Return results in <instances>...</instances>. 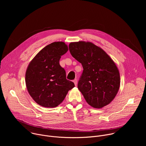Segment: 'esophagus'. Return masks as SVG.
Listing matches in <instances>:
<instances>
[{"instance_id": "34e87169", "label": "esophagus", "mask_w": 146, "mask_h": 146, "mask_svg": "<svg viewBox=\"0 0 146 146\" xmlns=\"http://www.w3.org/2000/svg\"><path fill=\"white\" fill-rule=\"evenodd\" d=\"M73 82H74V85L76 86L77 84V79H74V80H73Z\"/></svg>"}]
</instances>
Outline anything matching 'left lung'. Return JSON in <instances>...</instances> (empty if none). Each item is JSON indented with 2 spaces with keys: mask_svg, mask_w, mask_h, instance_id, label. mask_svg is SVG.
Instances as JSON below:
<instances>
[{
  "mask_svg": "<svg viewBox=\"0 0 146 146\" xmlns=\"http://www.w3.org/2000/svg\"><path fill=\"white\" fill-rule=\"evenodd\" d=\"M69 48L83 68L77 87L86 102L96 109L109 105L120 86L119 73L114 62L103 49L89 41L72 42Z\"/></svg>",
  "mask_w": 146,
  "mask_h": 146,
  "instance_id": "8db88e82",
  "label": "left lung"
}]
</instances>
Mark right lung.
<instances>
[{"instance_id":"add662e5","label":"right lung","mask_w":146,"mask_h":146,"mask_svg":"<svg viewBox=\"0 0 146 146\" xmlns=\"http://www.w3.org/2000/svg\"><path fill=\"white\" fill-rule=\"evenodd\" d=\"M68 51L63 41L52 43L40 50L30 62L25 73L27 90L38 105L55 108L74 87L66 80V72L59 65L61 56Z\"/></svg>"}]
</instances>
